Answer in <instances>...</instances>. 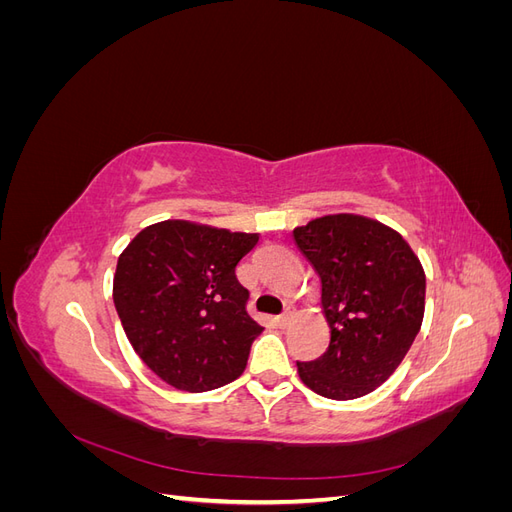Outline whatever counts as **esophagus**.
Returning a JSON list of instances; mask_svg holds the SVG:
<instances>
[{
    "mask_svg": "<svg viewBox=\"0 0 512 512\" xmlns=\"http://www.w3.org/2000/svg\"><path fill=\"white\" fill-rule=\"evenodd\" d=\"M292 318H294V312H292V309H288V312H284L280 318H277V324H280L282 329H286L288 324L292 322Z\"/></svg>",
    "mask_w": 512,
    "mask_h": 512,
    "instance_id": "esophagus-1",
    "label": "esophagus"
}]
</instances>
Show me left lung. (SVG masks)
<instances>
[{"mask_svg": "<svg viewBox=\"0 0 512 512\" xmlns=\"http://www.w3.org/2000/svg\"><path fill=\"white\" fill-rule=\"evenodd\" d=\"M322 284L331 342L297 363L314 393L346 401L376 391L404 361L425 314V271L397 230L337 213L292 230Z\"/></svg>", "mask_w": 512, "mask_h": 512, "instance_id": "obj_1", "label": "left lung"}]
</instances>
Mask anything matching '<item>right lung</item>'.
Instances as JSON below:
<instances>
[{"label":"right lung","mask_w":512,"mask_h":512,"mask_svg":"<svg viewBox=\"0 0 512 512\" xmlns=\"http://www.w3.org/2000/svg\"><path fill=\"white\" fill-rule=\"evenodd\" d=\"M258 235L166 220L130 241L117 260L113 301L134 352L179 391L237 380L262 327L247 314L235 275Z\"/></svg>","instance_id":"obj_1"}]
</instances>
